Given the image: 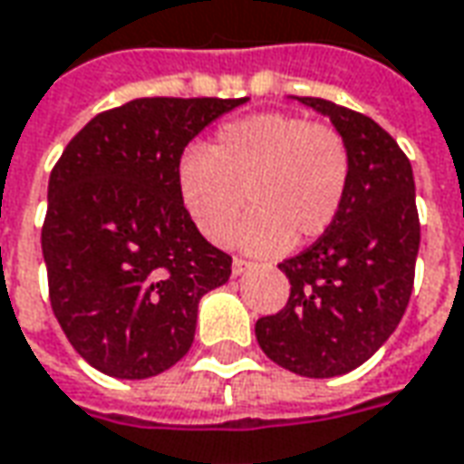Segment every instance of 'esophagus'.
Listing matches in <instances>:
<instances>
[{
    "label": "esophagus",
    "instance_id": "34e87169",
    "mask_svg": "<svg viewBox=\"0 0 464 464\" xmlns=\"http://www.w3.org/2000/svg\"><path fill=\"white\" fill-rule=\"evenodd\" d=\"M248 266H251V264H246V261H241V258H233L231 274L233 276H244V274L248 272Z\"/></svg>",
    "mask_w": 464,
    "mask_h": 464
}]
</instances>
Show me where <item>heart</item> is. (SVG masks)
Listing matches in <instances>:
<instances>
[{
    "label": "heart",
    "instance_id": "1",
    "mask_svg": "<svg viewBox=\"0 0 464 464\" xmlns=\"http://www.w3.org/2000/svg\"><path fill=\"white\" fill-rule=\"evenodd\" d=\"M351 179V154L333 126L295 113H254L220 126L213 144L178 162V195L195 228L226 244L246 206L236 244L272 256L320 238L338 218Z\"/></svg>",
    "mask_w": 464,
    "mask_h": 464
}]
</instances>
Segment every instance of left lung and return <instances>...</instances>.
I'll use <instances>...</instances> for the list:
<instances>
[{"instance_id": "obj_1", "label": "left lung", "mask_w": 464, "mask_h": 464, "mask_svg": "<svg viewBox=\"0 0 464 464\" xmlns=\"http://www.w3.org/2000/svg\"><path fill=\"white\" fill-rule=\"evenodd\" d=\"M323 113L351 154L348 192L333 226L279 269L292 292L261 317L256 340L274 363L307 378L363 365L404 317L414 286L419 213L414 172L389 131L333 101L289 96Z\"/></svg>"}]
</instances>
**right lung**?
<instances>
[{
  "mask_svg": "<svg viewBox=\"0 0 464 464\" xmlns=\"http://www.w3.org/2000/svg\"><path fill=\"white\" fill-rule=\"evenodd\" d=\"M248 99H134L91 119L47 182L43 256L65 338L121 381L162 373L190 351L198 304L231 276L182 208L178 162Z\"/></svg>",
  "mask_w": 464,
  "mask_h": 464,
  "instance_id": "1",
  "label": "right lung"
}]
</instances>
